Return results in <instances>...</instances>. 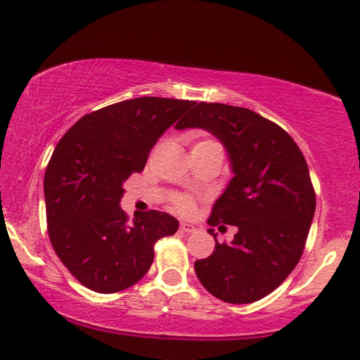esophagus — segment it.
Listing matches in <instances>:
<instances>
[{"label":"esophagus","instance_id":"obj_1","mask_svg":"<svg viewBox=\"0 0 360 360\" xmlns=\"http://www.w3.org/2000/svg\"><path fill=\"white\" fill-rule=\"evenodd\" d=\"M180 231L185 232V233H193V232H196V227H193L191 224L181 222V224H180Z\"/></svg>","mask_w":360,"mask_h":360}]
</instances>
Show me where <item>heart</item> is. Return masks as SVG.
Instances as JSON below:
<instances>
[{"label": "heart", "mask_w": 360, "mask_h": 360, "mask_svg": "<svg viewBox=\"0 0 360 360\" xmlns=\"http://www.w3.org/2000/svg\"><path fill=\"white\" fill-rule=\"evenodd\" d=\"M210 143H214V139H210V138L196 139V141L193 143V146H191V150L201 148V146H205V144H210ZM172 206H174L175 210L180 211V212H190L195 205H193V200H191L190 196H186V195H175L174 200H172Z\"/></svg>", "instance_id": "b5f03b06"}]
</instances>
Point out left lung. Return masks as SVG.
<instances>
[{
	"mask_svg": "<svg viewBox=\"0 0 360 360\" xmlns=\"http://www.w3.org/2000/svg\"><path fill=\"white\" fill-rule=\"evenodd\" d=\"M176 128H202L226 146L233 176L212 206L210 226H237L231 243L196 259L207 292L252 304L284 283L304 253L315 214L307 160L288 131L243 107L200 102ZM224 227V226H222ZM214 236V229L207 231Z\"/></svg>",
	"mask_w": 360,
	"mask_h": 360,
	"instance_id": "1",
	"label": "left lung"
}]
</instances>
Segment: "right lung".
Here are the masks:
<instances>
[{
    "label": "right lung",
    "instance_id": "1",
    "mask_svg": "<svg viewBox=\"0 0 360 360\" xmlns=\"http://www.w3.org/2000/svg\"><path fill=\"white\" fill-rule=\"evenodd\" d=\"M193 101L129 98L91 112L65 133L45 170L46 229L55 253L87 289L113 294L131 288L154 262V245L174 236L167 212L120 207L123 181L143 172L150 149Z\"/></svg>",
    "mask_w": 360,
    "mask_h": 360
}]
</instances>
